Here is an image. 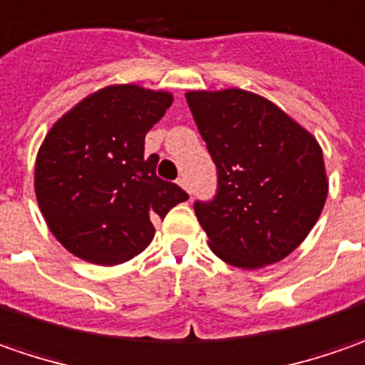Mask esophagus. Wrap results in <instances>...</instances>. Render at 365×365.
Instances as JSON below:
<instances>
[{"instance_id":"34e87169","label":"esophagus","mask_w":365,"mask_h":365,"mask_svg":"<svg viewBox=\"0 0 365 365\" xmlns=\"http://www.w3.org/2000/svg\"><path fill=\"white\" fill-rule=\"evenodd\" d=\"M178 185H180V187H183V190H185V192H187V194H192V190H190V183H187V180H185V178H178Z\"/></svg>"}]
</instances>
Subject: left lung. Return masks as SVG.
Instances as JSON below:
<instances>
[{
  "label": "left lung",
  "instance_id": "1",
  "mask_svg": "<svg viewBox=\"0 0 365 365\" xmlns=\"http://www.w3.org/2000/svg\"><path fill=\"white\" fill-rule=\"evenodd\" d=\"M185 101L218 168L216 197L194 206L212 252L246 270L289 257L329 192L319 141L245 88L187 91Z\"/></svg>",
  "mask_w": 365,
  "mask_h": 365
}]
</instances>
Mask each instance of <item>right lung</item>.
<instances>
[{"instance_id":"add662e5","label":"right lung","mask_w":365,"mask_h":365,"mask_svg":"<svg viewBox=\"0 0 365 365\" xmlns=\"http://www.w3.org/2000/svg\"><path fill=\"white\" fill-rule=\"evenodd\" d=\"M170 91L108 84L66 110L36 155L34 192L50 232L70 255L115 267L143 252L151 220L187 200L155 175L145 135L171 107Z\"/></svg>"}]
</instances>
